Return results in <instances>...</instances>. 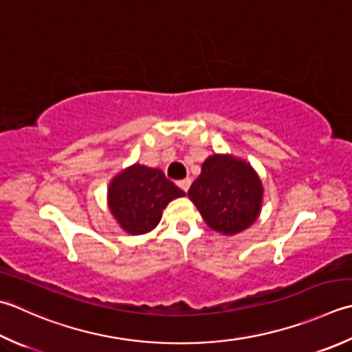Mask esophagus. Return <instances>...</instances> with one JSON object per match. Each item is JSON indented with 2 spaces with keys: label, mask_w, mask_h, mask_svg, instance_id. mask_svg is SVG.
I'll return each mask as SVG.
<instances>
[{
  "label": "esophagus",
  "mask_w": 352,
  "mask_h": 352,
  "mask_svg": "<svg viewBox=\"0 0 352 352\" xmlns=\"http://www.w3.org/2000/svg\"><path fill=\"white\" fill-rule=\"evenodd\" d=\"M190 183H192L190 178H184V180H180L177 184H178V188L183 189L184 192H188L189 188H190Z\"/></svg>",
  "instance_id": "34e87169"
}]
</instances>
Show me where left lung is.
Returning a JSON list of instances; mask_svg holds the SVG:
<instances>
[{
  "instance_id": "8db88e82",
  "label": "left lung",
  "mask_w": 352,
  "mask_h": 352,
  "mask_svg": "<svg viewBox=\"0 0 352 352\" xmlns=\"http://www.w3.org/2000/svg\"><path fill=\"white\" fill-rule=\"evenodd\" d=\"M210 229L235 235L256 221L264 188L250 163L226 154L208 157L188 192Z\"/></svg>"
}]
</instances>
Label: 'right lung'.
<instances>
[{"instance_id": "1", "label": "right lung", "mask_w": 352, "mask_h": 352, "mask_svg": "<svg viewBox=\"0 0 352 352\" xmlns=\"http://www.w3.org/2000/svg\"><path fill=\"white\" fill-rule=\"evenodd\" d=\"M184 192L160 169L135 163L117 174L108 188V208L129 235H143L160 223L163 209Z\"/></svg>"}]
</instances>
